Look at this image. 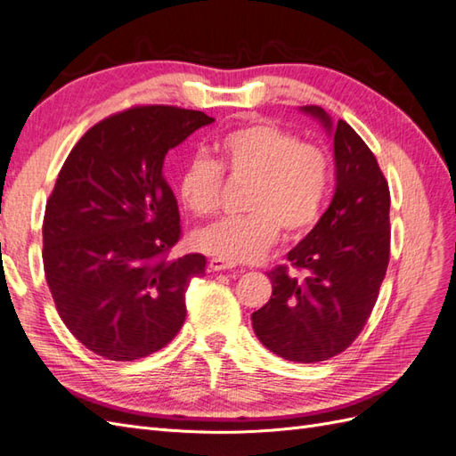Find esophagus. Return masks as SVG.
Listing matches in <instances>:
<instances>
[{"mask_svg": "<svg viewBox=\"0 0 456 456\" xmlns=\"http://www.w3.org/2000/svg\"><path fill=\"white\" fill-rule=\"evenodd\" d=\"M209 268L213 270V272H220V270H230V268H233V265L232 262H228V260H223V258H211L209 260Z\"/></svg>", "mask_w": 456, "mask_h": 456, "instance_id": "34e87169", "label": "esophagus"}]
</instances>
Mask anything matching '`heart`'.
Listing matches in <instances>:
<instances>
[{
	"mask_svg": "<svg viewBox=\"0 0 456 456\" xmlns=\"http://www.w3.org/2000/svg\"><path fill=\"white\" fill-rule=\"evenodd\" d=\"M218 161L191 158L178 178V196L188 211L211 216L223 196V169L233 183H249L247 213L207 226L194 236L201 253L228 262L265 256L280 238L308 232L322 216L329 188L325 151L300 142L273 123H251L218 141Z\"/></svg>",
	"mask_w": 456,
	"mask_h": 456,
	"instance_id": "1",
	"label": "heart"
}]
</instances>
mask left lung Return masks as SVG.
I'll return each instance as SVG.
<instances>
[{
	"label": "left lung",
	"mask_w": 456,
	"mask_h": 456,
	"mask_svg": "<svg viewBox=\"0 0 456 456\" xmlns=\"http://www.w3.org/2000/svg\"><path fill=\"white\" fill-rule=\"evenodd\" d=\"M302 112L333 136L337 188L308 236L268 272L272 297L253 312L255 335L283 360L325 362L362 333L390 260V190L377 158L346 121Z\"/></svg>",
	"instance_id": "obj_1"
}]
</instances>
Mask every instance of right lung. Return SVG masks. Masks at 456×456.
Instances as JSON below:
<instances>
[{"label": "right lung", "mask_w": 456, "mask_h": 456, "mask_svg": "<svg viewBox=\"0 0 456 456\" xmlns=\"http://www.w3.org/2000/svg\"><path fill=\"white\" fill-rule=\"evenodd\" d=\"M215 119L198 110L134 106L72 148L44 218V268L68 330L94 354L133 362L181 330L200 253L167 258L181 215L165 181L167 151Z\"/></svg>", "instance_id": "obj_1"}]
</instances>
